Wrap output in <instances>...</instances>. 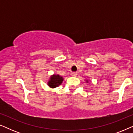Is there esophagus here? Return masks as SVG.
Returning a JSON list of instances; mask_svg holds the SVG:
<instances>
[{
    "mask_svg": "<svg viewBox=\"0 0 133 133\" xmlns=\"http://www.w3.org/2000/svg\"><path fill=\"white\" fill-rule=\"evenodd\" d=\"M71 75H72V76H73V77H76V76H77V72H72Z\"/></svg>",
    "mask_w": 133,
    "mask_h": 133,
    "instance_id": "34e87169",
    "label": "esophagus"
}]
</instances>
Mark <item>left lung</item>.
<instances>
[{
	"instance_id": "left-lung-1",
	"label": "left lung",
	"mask_w": 133,
	"mask_h": 133,
	"mask_svg": "<svg viewBox=\"0 0 133 133\" xmlns=\"http://www.w3.org/2000/svg\"><path fill=\"white\" fill-rule=\"evenodd\" d=\"M85 82H86L87 83H88L89 82V80H88V79L85 80Z\"/></svg>"
}]
</instances>
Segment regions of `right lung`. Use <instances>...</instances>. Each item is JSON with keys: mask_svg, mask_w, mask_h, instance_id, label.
<instances>
[{"mask_svg": "<svg viewBox=\"0 0 133 133\" xmlns=\"http://www.w3.org/2000/svg\"><path fill=\"white\" fill-rule=\"evenodd\" d=\"M63 81V77L59 74H54L49 78V81L47 82V85L50 88H55L61 85Z\"/></svg>", "mask_w": 133, "mask_h": 133, "instance_id": "obj_1", "label": "right lung"}]
</instances>
